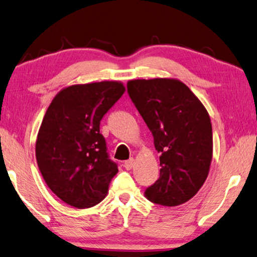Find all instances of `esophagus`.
<instances>
[{"mask_svg":"<svg viewBox=\"0 0 257 257\" xmlns=\"http://www.w3.org/2000/svg\"><path fill=\"white\" fill-rule=\"evenodd\" d=\"M133 165H135V159H133V158H131V159H128V160L125 161L124 167L126 168V170H131V168L133 167Z\"/></svg>","mask_w":257,"mask_h":257,"instance_id":"34e87169","label":"esophagus"}]
</instances>
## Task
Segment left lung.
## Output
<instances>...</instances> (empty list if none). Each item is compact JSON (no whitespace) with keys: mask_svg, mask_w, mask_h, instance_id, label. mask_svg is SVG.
Returning <instances> with one entry per match:
<instances>
[{"mask_svg":"<svg viewBox=\"0 0 257 257\" xmlns=\"http://www.w3.org/2000/svg\"><path fill=\"white\" fill-rule=\"evenodd\" d=\"M127 92L160 153V177L145 196L179 206L194 196L208 177L213 156L210 118L198 97L178 79H135Z\"/></svg>","mask_w":257,"mask_h":257,"instance_id":"1","label":"left lung"}]
</instances>
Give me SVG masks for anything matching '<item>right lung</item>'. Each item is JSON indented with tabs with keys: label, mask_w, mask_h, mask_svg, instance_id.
<instances>
[{
	"label": "right lung",
	"mask_w": 257,
	"mask_h": 257,
	"mask_svg": "<svg viewBox=\"0 0 257 257\" xmlns=\"http://www.w3.org/2000/svg\"><path fill=\"white\" fill-rule=\"evenodd\" d=\"M125 92L119 82L65 87L48 107L36 140V160L49 188L83 209L99 203L118 166L108 158L100 120Z\"/></svg>",
	"instance_id": "1"
}]
</instances>
